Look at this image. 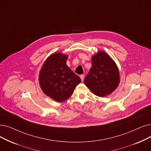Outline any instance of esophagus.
Segmentation results:
<instances>
[{
  "instance_id": "34e87169",
  "label": "esophagus",
  "mask_w": 151,
  "mask_h": 151,
  "mask_svg": "<svg viewBox=\"0 0 151 151\" xmlns=\"http://www.w3.org/2000/svg\"><path fill=\"white\" fill-rule=\"evenodd\" d=\"M80 78H81V80L83 81L84 80V75H80Z\"/></svg>"
}]
</instances>
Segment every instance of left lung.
Instances as JSON below:
<instances>
[{"instance_id": "left-lung-1", "label": "left lung", "mask_w": 151, "mask_h": 151, "mask_svg": "<svg viewBox=\"0 0 151 151\" xmlns=\"http://www.w3.org/2000/svg\"><path fill=\"white\" fill-rule=\"evenodd\" d=\"M119 71L115 63L106 52L100 51L92 58V67L84 78L86 86L99 97H104L119 84Z\"/></svg>"}]
</instances>
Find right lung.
Returning a JSON list of instances; mask_svg holds the SVG:
<instances>
[{
	"label": "right lung",
	"instance_id": "1",
	"mask_svg": "<svg viewBox=\"0 0 151 151\" xmlns=\"http://www.w3.org/2000/svg\"><path fill=\"white\" fill-rule=\"evenodd\" d=\"M67 56L54 53L47 58L39 74V84L44 93L57 102L68 99L80 78L67 65Z\"/></svg>",
	"mask_w": 151,
	"mask_h": 151
}]
</instances>
